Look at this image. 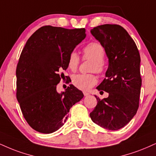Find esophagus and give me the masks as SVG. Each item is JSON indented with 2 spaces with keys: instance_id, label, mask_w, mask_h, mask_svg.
Wrapping results in <instances>:
<instances>
[{
  "instance_id": "1",
  "label": "esophagus",
  "mask_w": 156,
  "mask_h": 156,
  "mask_svg": "<svg viewBox=\"0 0 156 156\" xmlns=\"http://www.w3.org/2000/svg\"><path fill=\"white\" fill-rule=\"evenodd\" d=\"M83 93L84 96H88V95H89V92H87V91H84Z\"/></svg>"
}]
</instances>
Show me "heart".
I'll return each instance as SVG.
<instances>
[{
    "mask_svg": "<svg viewBox=\"0 0 156 156\" xmlns=\"http://www.w3.org/2000/svg\"><path fill=\"white\" fill-rule=\"evenodd\" d=\"M83 56L85 59L93 60L91 70L101 73L104 70L105 50L100 44L96 42L90 43L83 48ZM80 62V57L78 53L72 51L69 54L67 66L72 71L78 68ZM72 83L78 89L89 90L97 83V78L94 74H77L72 78Z\"/></svg>",
    "mask_w": 156,
    "mask_h": 156,
    "instance_id": "obj_1",
    "label": "heart"
}]
</instances>
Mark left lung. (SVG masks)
Returning a JSON list of instances; mask_svg holds the SVG:
<instances>
[{"instance_id":"8db88e82","label":"left lung","mask_w":156,"mask_h":156,"mask_svg":"<svg viewBox=\"0 0 156 156\" xmlns=\"http://www.w3.org/2000/svg\"><path fill=\"white\" fill-rule=\"evenodd\" d=\"M91 33L105 48L108 68L102 82L97 87L109 96L101 100L90 113L94 123L109 130L125 126L139 108L142 79L140 56L136 44L127 31L118 24H102Z\"/></svg>"}]
</instances>
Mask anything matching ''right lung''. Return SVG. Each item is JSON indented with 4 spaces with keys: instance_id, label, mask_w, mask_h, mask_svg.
<instances>
[{
    "instance_id": "add662e5",
    "label": "right lung",
    "mask_w": 156,
    "mask_h": 156,
    "mask_svg": "<svg viewBox=\"0 0 156 156\" xmlns=\"http://www.w3.org/2000/svg\"><path fill=\"white\" fill-rule=\"evenodd\" d=\"M86 30L44 26L28 39L16 67V98L27 123L51 134L64 125L70 109L83 97L72 84L58 93L69 54L86 37Z\"/></svg>"
}]
</instances>
